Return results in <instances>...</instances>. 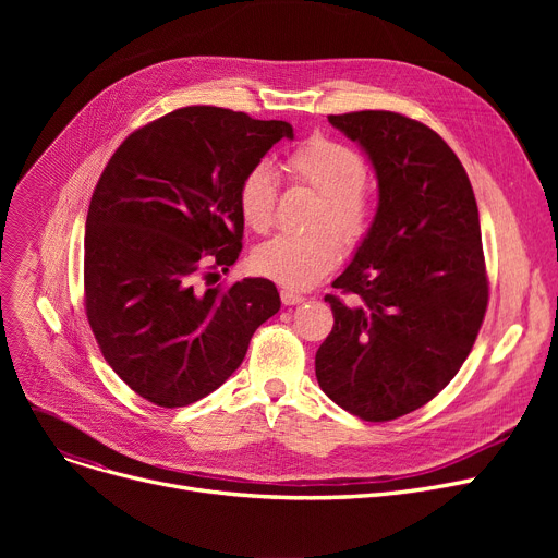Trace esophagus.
I'll return each instance as SVG.
<instances>
[{"mask_svg": "<svg viewBox=\"0 0 558 558\" xmlns=\"http://www.w3.org/2000/svg\"><path fill=\"white\" fill-rule=\"evenodd\" d=\"M280 299H282L284 305H301V303H305V296L296 294V291H289V289L280 291Z\"/></svg>", "mask_w": 558, "mask_h": 558, "instance_id": "obj_1", "label": "esophagus"}]
</instances>
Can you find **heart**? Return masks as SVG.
<instances>
[{"instance_id":"obj_1","label":"heart","mask_w":558,"mask_h":558,"mask_svg":"<svg viewBox=\"0 0 558 558\" xmlns=\"http://www.w3.org/2000/svg\"><path fill=\"white\" fill-rule=\"evenodd\" d=\"M282 171L291 183H301L320 194L314 228H328L345 244H357L368 230L375 192L366 179L364 158L350 146L314 135L282 158ZM278 181L267 165L251 167L238 187V208L244 223L267 232L276 219ZM339 244L328 232L278 234L253 253L257 274L287 289H310L339 262Z\"/></svg>"}]
</instances>
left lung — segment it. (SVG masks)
<instances>
[{
    "mask_svg": "<svg viewBox=\"0 0 558 558\" xmlns=\"http://www.w3.org/2000/svg\"><path fill=\"white\" fill-rule=\"evenodd\" d=\"M377 175V213L328 294L335 326L316 350L324 393L385 423L448 387L488 305L477 201L454 151L391 110L330 114Z\"/></svg>",
    "mask_w": 558,
    "mask_h": 558,
    "instance_id": "left-lung-1",
    "label": "left lung"
}]
</instances>
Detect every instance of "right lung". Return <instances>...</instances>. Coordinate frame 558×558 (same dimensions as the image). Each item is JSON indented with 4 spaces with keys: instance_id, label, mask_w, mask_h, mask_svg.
Masks as SVG:
<instances>
[{
    "instance_id": "1",
    "label": "right lung",
    "mask_w": 558,
    "mask_h": 558,
    "mask_svg": "<svg viewBox=\"0 0 558 558\" xmlns=\"http://www.w3.org/2000/svg\"><path fill=\"white\" fill-rule=\"evenodd\" d=\"M282 137H294L287 122L187 106L108 160L85 219V314L110 368L144 400L173 409L213 393L280 310L267 278L210 284L242 251V175Z\"/></svg>"
}]
</instances>
